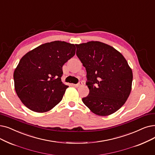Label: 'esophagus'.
I'll use <instances>...</instances> for the list:
<instances>
[{"mask_svg":"<svg viewBox=\"0 0 155 155\" xmlns=\"http://www.w3.org/2000/svg\"><path fill=\"white\" fill-rule=\"evenodd\" d=\"M82 85V82H80L78 84H74V86L75 87H80V86H81Z\"/></svg>","mask_w":155,"mask_h":155,"instance_id":"1","label":"esophagus"}]
</instances>
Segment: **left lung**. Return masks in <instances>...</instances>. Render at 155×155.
<instances>
[{
    "mask_svg": "<svg viewBox=\"0 0 155 155\" xmlns=\"http://www.w3.org/2000/svg\"><path fill=\"white\" fill-rule=\"evenodd\" d=\"M75 45L77 56L87 71L89 89L83 103L97 115H111L130 95L132 69L122 54L106 44L91 41Z\"/></svg>",
    "mask_w": 155,
    "mask_h": 155,
    "instance_id": "8db88e82",
    "label": "left lung"
}]
</instances>
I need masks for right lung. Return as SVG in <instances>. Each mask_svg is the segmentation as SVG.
<instances>
[{"instance_id":"right-lung-1","label":"right lung","mask_w":155,"mask_h":155,"mask_svg":"<svg viewBox=\"0 0 155 155\" xmlns=\"http://www.w3.org/2000/svg\"><path fill=\"white\" fill-rule=\"evenodd\" d=\"M74 44L54 41L39 45L24 55L15 70V89L30 110L45 113L63 99L68 86L61 82L62 67L75 54Z\"/></svg>"}]
</instances>
